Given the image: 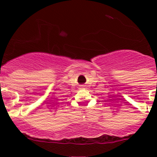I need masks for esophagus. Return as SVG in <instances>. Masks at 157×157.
Instances as JSON below:
<instances>
[{
	"mask_svg": "<svg viewBox=\"0 0 157 157\" xmlns=\"http://www.w3.org/2000/svg\"><path fill=\"white\" fill-rule=\"evenodd\" d=\"M80 88H83V86H80Z\"/></svg>",
	"mask_w": 157,
	"mask_h": 157,
	"instance_id": "34e87169",
	"label": "esophagus"
}]
</instances>
